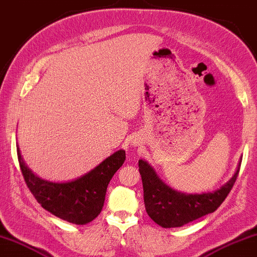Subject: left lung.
I'll use <instances>...</instances> for the list:
<instances>
[{
  "label": "left lung",
  "instance_id": "1",
  "mask_svg": "<svg viewBox=\"0 0 257 257\" xmlns=\"http://www.w3.org/2000/svg\"><path fill=\"white\" fill-rule=\"evenodd\" d=\"M138 167L143 183L146 213L162 227H180L214 213L230 193L239 174L238 169L225 185L214 192L185 194L167 186L145 161H138Z\"/></svg>",
  "mask_w": 257,
  "mask_h": 257
}]
</instances>
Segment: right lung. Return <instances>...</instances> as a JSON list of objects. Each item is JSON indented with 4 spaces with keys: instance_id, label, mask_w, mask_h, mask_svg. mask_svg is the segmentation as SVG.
I'll use <instances>...</instances> for the list:
<instances>
[{
    "instance_id": "obj_1",
    "label": "right lung",
    "mask_w": 257,
    "mask_h": 257,
    "mask_svg": "<svg viewBox=\"0 0 257 257\" xmlns=\"http://www.w3.org/2000/svg\"><path fill=\"white\" fill-rule=\"evenodd\" d=\"M17 154L24 180L36 201L55 216L79 225L100 214L108 183L125 160V152L120 150L75 181L52 183L41 180L27 168L19 149Z\"/></svg>"
}]
</instances>
